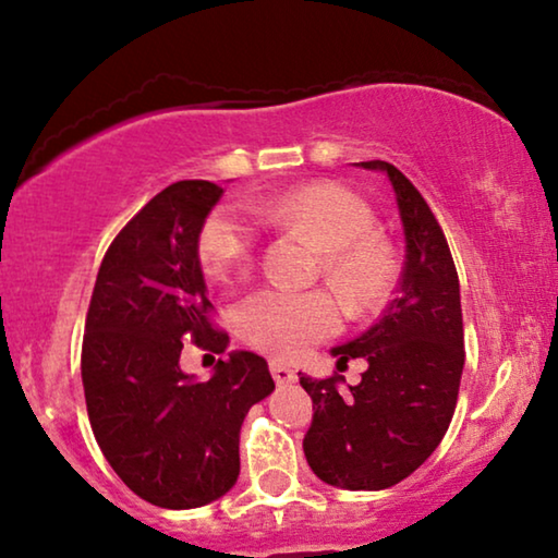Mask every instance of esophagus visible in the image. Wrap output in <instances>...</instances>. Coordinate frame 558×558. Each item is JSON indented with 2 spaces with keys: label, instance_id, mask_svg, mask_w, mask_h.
I'll return each instance as SVG.
<instances>
[{
  "label": "esophagus",
  "instance_id": "1",
  "mask_svg": "<svg viewBox=\"0 0 558 558\" xmlns=\"http://www.w3.org/2000/svg\"><path fill=\"white\" fill-rule=\"evenodd\" d=\"M269 371H271V376H274V380H277L279 386L294 384V380H296V373L289 368L287 363H281V361H271L269 363Z\"/></svg>",
  "mask_w": 558,
  "mask_h": 558
}]
</instances>
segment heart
Wrapping results in <instances>:
<instances>
[{"mask_svg": "<svg viewBox=\"0 0 558 558\" xmlns=\"http://www.w3.org/2000/svg\"><path fill=\"white\" fill-rule=\"evenodd\" d=\"M264 223L300 231L325 254V277L353 310L384 300L393 281V254L373 233L371 205L335 182H307L248 205ZM256 226L239 208L223 205L205 218L197 239L203 271L228 281L248 269L256 251ZM241 338L274 355H300L338 327V310L323 292L262 289L235 310Z\"/></svg>", "mask_w": 558, "mask_h": 558, "instance_id": "heart-1", "label": "heart"}]
</instances>
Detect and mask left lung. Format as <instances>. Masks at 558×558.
<instances>
[{
	"label": "left lung",
	"mask_w": 558,
	"mask_h": 558,
	"mask_svg": "<svg viewBox=\"0 0 558 558\" xmlns=\"http://www.w3.org/2000/svg\"><path fill=\"white\" fill-rule=\"evenodd\" d=\"M355 167L391 182L407 254L399 292L378 323L330 350L338 371L350 357L368 363L361 384L300 373L315 409L302 447L323 483L386 490L426 462L452 422L464 368L460 279L437 218L407 174L380 159Z\"/></svg>",
	"instance_id": "left-lung-1"
}]
</instances>
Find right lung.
Returning a JSON list of instances; mask_svg holds the SVG:
<instances>
[{
	"instance_id": "obj_1",
	"label": "right lung",
	"mask_w": 558,
	"mask_h": 558,
	"mask_svg": "<svg viewBox=\"0 0 558 558\" xmlns=\"http://www.w3.org/2000/svg\"><path fill=\"white\" fill-rule=\"evenodd\" d=\"M223 187L180 180L151 197L106 251L86 317L88 422L113 472L151 506L187 510L239 480L241 424L274 391L262 355L233 350L208 380L180 368L187 340L226 353L208 323L197 239Z\"/></svg>"
}]
</instances>
